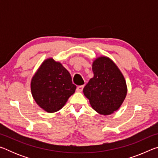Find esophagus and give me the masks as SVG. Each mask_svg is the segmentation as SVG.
<instances>
[{
    "mask_svg": "<svg viewBox=\"0 0 158 158\" xmlns=\"http://www.w3.org/2000/svg\"><path fill=\"white\" fill-rule=\"evenodd\" d=\"M83 89H84V85H79V86H77V91L81 92L83 90Z\"/></svg>",
    "mask_w": 158,
    "mask_h": 158,
    "instance_id": "34e87169",
    "label": "esophagus"
}]
</instances>
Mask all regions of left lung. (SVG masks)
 I'll return each mask as SVG.
<instances>
[{
    "instance_id": "8db88e82",
    "label": "left lung",
    "mask_w": 158,
    "mask_h": 158,
    "mask_svg": "<svg viewBox=\"0 0 158 158\" xmlns=\"http://www.w3.org/2000/svg\"><path fill=\"white\" fill-rule=\"evenodd\" d=\"M94 76L83 89L94 110L109 115L122 105L127 94L126 82L121 71L107 57L98 58L93 63Z\"/></svg>"
}]
</instances>
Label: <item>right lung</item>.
Here are the masks:
<instances>
[{"mask_svg": "<svg viewBox=\"0 0 158 158\" xmlns=\"http://www.w3.org/2000/svg\"><path fill=\"white\" fill-rule=\"evenodd\" d=\"M31 92L37 105L47 112H56L65 105L75 91L69 72L60 63L49 58L33 77Z\"/></svg>", "mask_w": 158, "mask_h": 158, "instance_id": "add662e5", "label": "right lung"}]
</instances>
